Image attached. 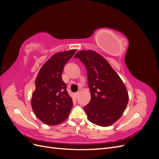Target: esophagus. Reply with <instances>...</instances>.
I'll use <instances>...</instances> for the list:
<instances>
[{
  "label": "esophagus",
  "instance_id": "obj_1",
  "mask_svg": "<svg viewBox=\"0 0 159 159\" xmlns=\"http://www.w3.org/2000/svg\"><path fill=\"white\" fill-rule=\"evenodd\" d=\"M79 94H80V91H78V92H76V93H75V98H78V96L79 95Z\"/></svg>",
  "mask_w": 159,
  "mask_h": 159
}]
</instances>
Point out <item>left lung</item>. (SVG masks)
Returning <instances> with one entry per match:
<instances>
[{"label": "left lung", "instance_id": "left-lung-1", "mask_svg": "<svg viewBox=\"0 0 159 159\" xmlns=\"http://www.w3.org/2000/svg\"><path fill=\"white\" fill-rule=\"evenodd\" d=\"M88 73L91 100L84 107L89 121L97 125H111L121 117L129 101L123 81L108 61L93 50H81L74 56Z\"/></svg>", "mask_w": 159, "mask_h": 159}]
</instances>
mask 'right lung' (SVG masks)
<instances>
[{
	"label": "right lung",
	"mask_w": 159,
	"mask_h": 159,
	"mask_svg": "<svg viewBox=\"0 0 159 159\" xmlns=\"http://www.w3.org/2000/svg\"><path fill=\"white\" fill-rule=\"evenodd\" d=\"M75 50L56 53L42 66L35 80L32 107L36 116L48 125H56L68 117L73 106L61 74Z\"/></svg>",
	"instance_id": "right-lung-1"
}]
</instances>
